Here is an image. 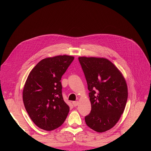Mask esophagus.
<instances>
[{
    "label": "esophagus",
    "mask_w": 151,
    "mask_h": 151,
    "mask_svg": "<svg viewBox=\"0 0 151 151\" xmlns=\"http://www.w3.org/2000/svg\"><path fill=\"white\" fill-rule=\"evenodd\" d=\"M72 104H73V105H74V107H76L77 105H78V104H79V102L78 101H73V103H72Z\"/></svg>",
    "instance_id": "1"
}]
</instances>
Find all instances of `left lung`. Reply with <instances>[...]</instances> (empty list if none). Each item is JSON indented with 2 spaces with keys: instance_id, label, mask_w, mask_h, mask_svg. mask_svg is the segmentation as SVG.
<instances>
[{
  "instance_id": "obj_1",
  "label": "left lung",
  "mask_w": 151,
  "mask_h": 151,
  "mask_svg": "<svg viewBox=\"0 0 151 151\" xmlns=\"http://www.w3.org/2000/svg\"><path fill=\"white\" fill-rule=\"evenodd\" d=\"M89 91L91 111L85 116L89 128L98 132L111 129L126 106L128 89L120 71L106 58L79 57Z\"/></svg>"
}]
</instances>
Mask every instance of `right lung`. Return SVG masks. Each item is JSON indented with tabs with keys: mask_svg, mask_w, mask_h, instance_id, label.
Returning <instances> with one entry per match:
<instances>
[{
	"mask_svg": "<svg viewBox=\"0 0 151 151\" xmlns=\"http://www.w3.org/2000/svg\"><path fill=\"white\" fill-rule=\"evenodd\" d=\"M74 57L58 55L44 58L26 79L22 99L31 119L40 129L51 131L61 126L69 112L62 94V76Z\"/></svg>",
	"mask_w": 151,
	"mask_h": 151,
	"instance_id": "right-lung-1",
	"label": "right lung"
}]
</instances>
